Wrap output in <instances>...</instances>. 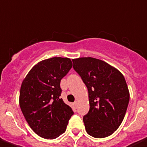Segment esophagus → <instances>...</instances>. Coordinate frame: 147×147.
I'll return each mask as SVG.
<instances>
[{"label": "esophagus", "instance_id": "obj_1", "mask_svg": "<svg viewBox=\"0 0 147 147\" xmlns=\"http://www.w3.org/2000/svg\"><path fill=\"white\" fill-rule=\"evenodd\" d=\"M77 104H78V101H77V100H76V101L74 102L75 106H77Z\"/></svg>", "mask_w": 147, "mask_h": 147}]
</instances>
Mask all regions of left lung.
<instances>
[{"label": "left lung", "instance_id": "left-lung-1", "mask_svg": "<svg viewBox=\"0 0 147 147\" xmlns=\"http://www.w3.org/2000/svg\"><path fill=\"white\" fill-rule=\"evenodd\" d=\"M72 61L88 91L90 109L83 117L86 131L97 138L109 136L122 123L129 102L123 75L106 61L92 57Z\"/></svg>", "mask_w": 147, "mask_h": 147}]
</instances>
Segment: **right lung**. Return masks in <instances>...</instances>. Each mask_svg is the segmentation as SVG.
I'll use <instances>...</instances> for the list:
<instances>
[{
	"instance_id": "add662e5",
	"label": "right lung",
	"mask_w": 147,
	"mask_h": 147,
	"mask_svg": "<svg viewBox=\"0 0 147 147\" xmlns=\"http://www.w3.org/2000/svg\"><path fill=\"white\" fill-rule=\"evenodd\" d=\"M68 58L53 57L39 61L23 80L19 105L29 126L38 136L54 139L63 134L74 115L60 98V82L72 67Z\"/></svg>"
}]
</instances>
